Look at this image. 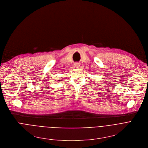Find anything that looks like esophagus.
Returning <instances> with one entry per match:
<instances>
[{
    "label": "esophagus",
    "instance_id": "1",
    "mask_svg": "<svg viewBox=\"0 0 148 148\" xmlns=\"http://www.w3.org/2000/svg\"><path fill=\"white\" fill-rule=\"evenodd\" d=\"M80 64L79 63H76L74 64V67L75 68H80Z\"/></svg>",
    "mask_w": 148,
    "mask_h": 148
}]
</instances>
